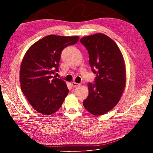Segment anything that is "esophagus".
Wrapping results in <instances>:
<instances>
[{"mask_svg": "<svg viewBox=\"0 0 153 153\" xmlns=\"http://www.w3.org/2000/svg\"><path fill=\"white\" fill-rule=\"evenodd\" d=\"M71 85H72V86L73 87H78L80 84H78V83H76V82H72L71 83Z\"/></svg>", "mask_w": 153, "mask_h": 153, "instance_id": "34e87169", "label": "esophagus"}]
</instances>
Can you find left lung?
Instances as JSON below:
<instances>
[{
	"instance_id": "left-lung-1",
	"label": "left lung",
	"mask_w": 153,
	"mask_h": 153,
	"mask_svg": "<svg viewBox=\"0 0 153 153\" xmlns=\"http://www.w3.org/2000/svg\"><path fill=\"white\" fill-rule=\"evenodd\" d=\"M89 53V64L96 74L95 83L87 84L89 95L83 101L85 108L94 115H102L115 107L125 90V63L116 43L103 33L80 39Z\"/></svg>"
}]
</instances>
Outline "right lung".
I'll use <instances>...</instances> for the list:
<instances>
[{
  "instance_id": "add662e5",
  "label": "right lung",
  "mask_w": 153,
  "mask_h": 153,
  "mask_svg": "<svg viewBox=\"0 0 153 153\" xmlns=\"http://www.w3.org/2000/svg\"><path fill=\"white\" fill-rule=\"evenodd\" d=\"M79 36L48 35L32 45L22 59L20 80L21 89L38 113L48 115L61 107L69 90L66 82L52 74L58 72L64 48L76 44Z\"/></svg>"
}]
</instances>
